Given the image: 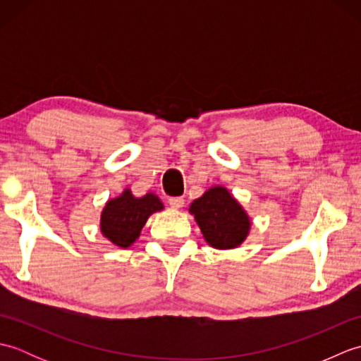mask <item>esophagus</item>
Masks as SVG:
<instances>
[{
    "mask_svg": "<svg viewBox=\"0 0 361 361\" xmlns=\"http://www.w3.org/2000/svg\"><path fill=\"white\" fill-rule=\"evenodd\" d=\"M169 204L172 206L175 209H180L183 208V204H185V198L183 197H171L169 198Z\"/></svg>",
    "mask_w": 361,
    "mask_h": 361,
    "instance_id": "obj_1",
    "label": "esophagus"
}]
</instances>
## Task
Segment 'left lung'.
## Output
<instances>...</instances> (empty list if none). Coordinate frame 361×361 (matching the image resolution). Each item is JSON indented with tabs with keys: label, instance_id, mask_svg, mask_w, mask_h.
<instances>
[{
	"label": "left lung",
	"instance_id": "1",
	"mask_svg": "<svg viewBox=\"0 0 361 361\" xmlns=\"http://www.w3.org/2000/svg\"><path fill=\"white\" fill-rule=\"evenodd\" d=\"M204 240L219 250L235 248L247 239L250 219L225 188L216 186L194 200L189 208Z\"/></svg>",
	"mask_w": 361,
	"mask_h": 361
}]
</instances>
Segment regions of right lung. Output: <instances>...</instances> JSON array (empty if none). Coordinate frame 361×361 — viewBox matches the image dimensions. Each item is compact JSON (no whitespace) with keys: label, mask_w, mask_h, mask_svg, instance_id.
<instances>
[{"label":"right lung","mask_w":361,"mask_h":361,"mask_svg":"<svg viewBox=\"0 0 361 361\" xmlns=\"http://www.w3.org/2000/svg\"><path fill=\"white\" fill-rule=\"evenodd\" d=\"M163 209V203L153 194L135 198L128 189L105 204L101 217L102 234L121 248H128L153 212Z\"/></svg>","instance_id":"right-lung-1"}]
</instances>
